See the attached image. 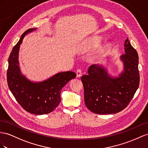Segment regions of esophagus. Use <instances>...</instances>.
I'll list each match as a JSON object with an SVG mask.
<instances>
[{
	"mask_svg": "<svg viewBox=\"0 0 148 148\" xmlns=\"http://www.w3.org/2000/svg\"><path fill=\"white\" fill-rule=\"evenodd\" d=\"M76 74H77V77H79L82 75V71L81 69H77L76 71Z\"/></svg>",
	"mask_w": 148,
	"mask_h": 148,
	"instance_id": "34e87169",
	"label": "esophagus"
}]
</instances>
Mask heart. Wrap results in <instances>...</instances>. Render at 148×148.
Here are the masks:
<instances>
[{
	"instance_id": "obj_1",
	"label": "heart",
	"mask_w": 148,
	"mask_h": 148,
	"mask_svg": "<svg viewBox=\"0 0 148 148\" xmlns=\"http://www.w3.org/2000/svg\"><path fill=\"white\" fill-rule=\"evenodd\" d=\"M99 43H100V40L98 39V38H97V37L94 38V39H92L91 40L89 41V42L86 44L84 46L82 47L83 51H90L91 49L97 47L98 45H99ZM109 48V47L108 46H108H106L105 47H104L103 49H102L101 52L105 53L108 50Z\"/></svg>"
}]
</instances>
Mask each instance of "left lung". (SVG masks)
<instances>
[{
  "instance_id": "left-lung-1",
  "label": "left lung",
  "mask_w": 148,
  "mask_h": 148,
  "mask_svg": "<svg viewBox=\"0 0 148 148\" xmlns=\"http://www.w3.org/2000/svg\"><path fill=\"white\" fill-rule=\"evenodd\" d=\"M125 54L121 56L124 71L117 77L109 76L103 67L92 65L88 74L82 75L84 102L89 110L99 114H115L126 108L139 84L138 54L128 38L124 42Z\"/></svg>"
}]
</instances>
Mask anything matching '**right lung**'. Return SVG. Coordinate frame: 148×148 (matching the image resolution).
Masks as SVG:
<instances>
[{
	"mask_svg": "<svg viewBox=\"0 0 148 148\" xmlns=\"http://www.w3.org/2000/svg\"><path fill=\"white\" fill-rule=\"evenodd\" d=\"M34 30L29 29L24 32L14 47L9 58L7 79L9 89L21 107L30 113L42 115L51 112L58 106L62 88L76 77V74L72 71L60 73L39 82L30 81L21 74L18 60L20 45L24 36Z\"/></svg>",
	"mask_w": 148,
	"mask_h": 148,
	"instance_id": "obj_1",
	"label": "right lung"
}]
</instances>
